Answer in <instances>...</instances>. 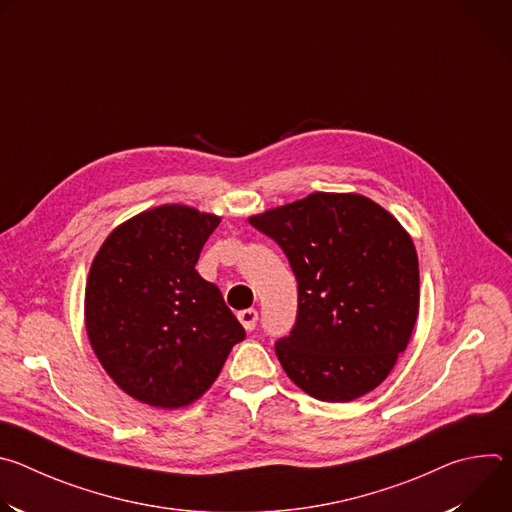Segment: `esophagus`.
Masks as SVG:
<instances>
[{
	"instance_id": "esophagus-1",
	"label": "esophagus",
	"mask_w": 512,
	"mask_h": 512,
	"mask_svg": "<svg viewBox=\"0 0 512 512\" xmlns=\"http://www.w3.org/2000/svg\"><path fill=\"white\" fill-rule=\"evenodd\" d=\"M237 318H239V322L243 324V328L251 332V330H255V326H257V318H259V314H257V310L249 308V310L239 312V314H237Z\"/></svg>"
}]
</instances>
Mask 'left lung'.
<instances>
[{
    "mask_svg": "<svg viewBox=\"0 0 512 512\" xmlns=\"http://www.w3.org/2000/svg\"><path fill=\"white\" fill-rule=\"evenodd\" d=\"M249 223L283 249L298 281L296 326L275 344L285 375L328 403L377 389L419 314L409 233L381 204L354 192H314Z\"/></svg>",
    "mask_w": 512,
    "mask_h": 512,
    "instance_id": "obj_1",
    "label": "left lung"
}]
</instances>
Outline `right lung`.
Segmentation results:
<instances>
[{"label":"right lung","instance_id":"add662e5","mask_svg":"<svg viewBox=\"0 0 512 512\" xmlns=\"http://www.w3.org/2000/svg\"><path fill=\"white\" fill-rule=\"evenodd\" d=\"M221 216L186 204L143 210L97 251L85 289L89 342L129 397L158 409L200 399L245 330L194 269Z\"/></svg>","mask_w":512,"mask_h":512}]
</instances>
